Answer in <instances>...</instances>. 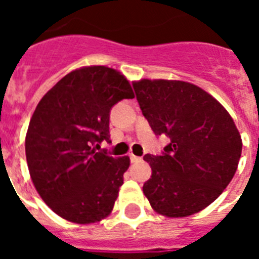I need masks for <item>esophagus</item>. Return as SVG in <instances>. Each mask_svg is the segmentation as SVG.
I'll return each instance as SVG.
<instances>
[{
	"label": "esophagus",
	"instance_id": "34e87169",
	"mask_svg": "<svg viewBox=\"0 0 259 259\" xmlns=\"http://www.w3.org/2000/svg\"><path fill=\"white\" fill-rule=\"evenodd\" d=\"M130 158H131L132 163H136V162H141V161H143V158L137 157V155H135V154L130 155Z\"/></svg>",
	"mask_w": 259,
	"mask_h": 259
}]
</instances>
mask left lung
Listing matches in <instances>:
<instances>
[{
    "instance_id": "1",
    "label": "left lung",
    "mask_w": 259,
    "mask_h": 259,
    "mask_svg": "<svg viewBox=\"0 0 259 259\" xmlns=\"http://www.w3.org/2000/svg\"><path fill=\"white\" fill-rule=\"evenodd\" d=\"M132 85L153 132L170 139L159 155H144L152 167L144 194L155 211L170 218L201 211L237 170L242 143L233 119L191 83L144 79Z\"/></svg>"
}]
</instances>
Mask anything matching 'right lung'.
Wrapping results in <instances>:
<instances>
[{"instance_id":"add662e5","label":"right lung","mask_w":259,"mask_h":259,"mask_svg":"<svg viewBox=\"0 0 259 259\" xmlns=\"http://www.w3.org/2000/svg\"><path fill=\"white\" fill-rule=\"evenodd\" d=\"M135 95L128 80L105 66L75 70L41 98L26 136L36 191L53 211L79 224L111 212L130 158L100 152L110 140V110Z\"/></svg>"}]
</instances>
